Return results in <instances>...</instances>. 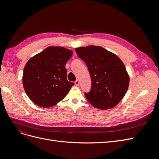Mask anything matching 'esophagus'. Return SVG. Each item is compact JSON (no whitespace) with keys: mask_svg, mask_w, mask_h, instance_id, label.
<instances>
[{"mask_svg":"<svg viewBox=\"0 0 159 159\" xmlns=\"http://www.w3.org/2000/svg\"><path fill=\"white\" fill-rule=\"evenodd\" d=\"M75 84L77 86H78V85H80V81L77 80L75 81Z\"/></svg>","mask_w":159,"mask_h":159,"instance_id":"34e87169","label":"esophagus"}]
</instances>
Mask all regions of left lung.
I'll return each instance as SVG.
<instances>
[{"instance_id":"obj_1","label":"left lung","mask_w":159,"mask_h":159,"mask_svg":"<svg viewBox=\"0 0 159 159\" xmlns=\"http://www.w3.org/2000/svg\"><path fill=\"white\" fill-rule=\"evenodd\" d=\"M78 56L87 65L91 86L85 96L93 107L107 109L115 107L125 95L129 77L118 56L103 48L89 46L75 48Z\"/></svg>"}]
</instances>
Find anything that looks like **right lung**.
<instances>
[{
	"mask_svg": "<svg viewBox=\"0 0 159 159\" xmlns=\"http://www.w3.org/2000/svg\"><path fill=\"white\" fill-rule=\"evenodd\" d=\"M73 53L63 47L49 46L28 61L23 71V86L33 103L54 106L74 85L67 80L66 64Z\"/></svg>",
	"mask_w": 159,
	"mask_h": 159,
	"instance_id": "right-lung-1",
	"label": "right lung"
}]
</instances>
